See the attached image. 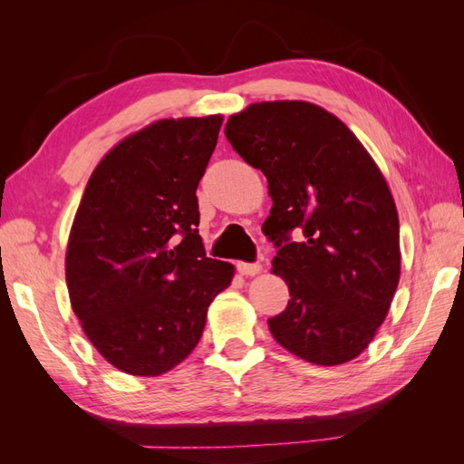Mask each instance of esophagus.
<instances>
[{
    "label": "esophagus",
    "instance_id": "34e87169",
    "mask_svg": "<svg viewBox=\"0 0 464 464\" xmlns=\"http://www.w3.org/2000/svg\"><path fill=\"white\" fill-rule=\"evenodd\" d=\"M237 271H240L244 276H256L261 273V265L259 263H237Z\"/></svg>",
    "mask_w": 464,
    "mask_h": 464
}]
</instances>
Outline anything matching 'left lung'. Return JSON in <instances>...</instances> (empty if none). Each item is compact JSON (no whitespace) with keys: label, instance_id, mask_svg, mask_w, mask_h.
Instances as JSON below:
<instances>
[{"label":"left lung","instance_id":"left-lung-1","mask_svg":"<svg viewBox=\"0 0 464 464\" xmlns=\"http://www.w3.org/2000/svg\"><path fill=\"white\" fill-rule=\"evenodd\" d=\"M224 133L269 184L263 232L278 249L271 271L290 290L286 310L269 319L275 341L317 366L354 360L401 278L399 215L382 170L339 118L312 102L249 104ZM294 227L302 243L289 242Z\"/></svg>","mask_w":464,"mask_h":464}]
</instances>
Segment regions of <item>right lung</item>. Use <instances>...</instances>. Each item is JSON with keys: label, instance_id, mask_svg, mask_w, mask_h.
<instances>
[{"label": "right lung", "instance_id": "add662e5", "mask_svg": "<svg viewBox=\"0 0 464 464\" xmlns=\"http://www.w3.org/2000/svg\"><path fill=\"white\" fill-rule=\"evenodd\" d=\"M222 116L168 118L96 164L69 232L65 280L87 339L123 373L157 377L198 346L234 265L205 256L198 186Z\"/></svg>", "mask_w": 464, "mask_h": 464}]
</instances>
